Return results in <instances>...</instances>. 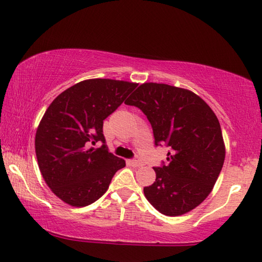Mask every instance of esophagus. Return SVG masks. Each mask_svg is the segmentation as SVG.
<instances>
[{"label":"esophagus","mask_w":262,"mask_h":262,"mask_svg":"<svg viewBox=\"0 0 262 262\" xmlns=\"http://www.w3.org/2000/svg\"><path fill=\"white\" fill-rule=\"evenodd\" d=\"M132 165H134L135 168H139V166L143 165V162L140 161L139 158H136V159H134V161H132Z\"/></svg>","instance_id":"esophagus-1"}]
</instances>
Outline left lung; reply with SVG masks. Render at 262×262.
<instances>
[{
    "label": "left lung",
    "instance_id": "1",
    "mask_svg": "<svg viewBox=\"0 0 262 262\" xmlns=\"http://www.w3.org/2000/svg\"><path fill=\"white\" fill-rule=\"evenodd\" d=\"M125 104L142 110L156 145L171 149L168 163L154 168L156 181L144 188L146 200L166 216L200 206L213 190L226 156L213 110L191 91L157 82L142 84Z\"/></svg>",
    "mask_w": 262,
    "mask_h": 262
}]
</instances>
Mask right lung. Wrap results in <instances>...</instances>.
Returning a JSON list of instances; mask_svg holds the SVG:
<instances>
[{
    "label": "right lung",
    "instance_id": "obj_1",
    "mask_svg": "<svg viewBox=\"0 0 262 262\" xmlns=\"http://www.w3.org/2000/svg\"><path fill=\"white\" fill-rule=\"evenodd\" d=\"M138 84L89 79L60 93L37 126V164L51 190L73 207L103 196L125 161L108 152L103 124ZM101 141L98 149L90 146Z\"/></svg>",
    "mask_w": 262,
    "mask_h": 262
}]
</instances>
